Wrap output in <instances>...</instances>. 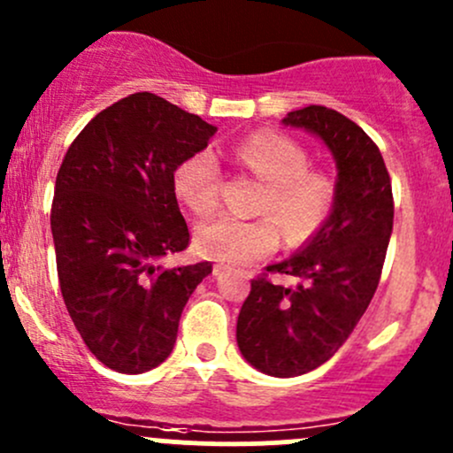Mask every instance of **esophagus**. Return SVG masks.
I'll use <instances>...</instances> for the list:
<instances>
[{"label":"esophagus","instance_id":"obj_1","mask_svg":"<svg viewBox=\"0 0 453 453\" xmlns=\"http://www.w3.org/2000/svg\"><path fill=\"white\" fill-rule=\"evenodd\" d=\"M227 269H230L227 265H214V276H221V273L227 272Z\"/></svg>","mask_w":453,"mask_h":453}]
</instances>
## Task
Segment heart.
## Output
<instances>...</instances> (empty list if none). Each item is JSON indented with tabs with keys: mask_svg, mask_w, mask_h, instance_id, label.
I'll return each mask as SVG.
<instances>
[{
	"mask_svg": "<svg viewBox=\"0 0 453 453\" xmlns=\"http://www.w3.org/2000/svg\"><path fill=\"white\" fill-rule=\"evenodd\" d=\"M234 157L267 186L258 212L276 216L291 243L307 241L322 226L333 208L335 188L326 175L309 171L303 146L285 135L254 134L236 146ZM173 188L195 214L212 212L219 201L217 157L210 150L188 155L173 173ZM275 219L241 221L226 214L208 219L195 227V250L223 263H252L280 245V224Z\"/></svg>",
	"mask_w": 453,
	"mask_h": 453,
	"instance_id": "heart-1",
	"label": "heart"
}]
</instances>
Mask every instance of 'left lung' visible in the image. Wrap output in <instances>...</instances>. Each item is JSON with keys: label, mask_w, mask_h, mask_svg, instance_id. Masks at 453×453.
I'll return each instance as SVG.
<instances>
[{"label": "left lung", "mask_w": 453, "mask_h": 453, "mask_svg": "<svg viewBox=\"0 0 453 453\" xmlns=\"http://www.w3.org/2000/svg\"><path fill=\"white\" fill-rule=\"evenodd\" d=\"M282 125L311 134L331 150L337 180L326 221L298 254L267 272L298 285L252 280L236 319V342L248 364L272 377L311 372L337 353L377 291L392 234V184L377 144L335 109H296Z\"/></svg>", "instance_id": "8db88e82"}]
</instances>
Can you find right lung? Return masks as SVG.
I'll list each match as a JSON object with an SVG mask.
<instances>
[{
	"instance_id": "obj_1",
	"label": "right lung",
	"mask_w": 453,
	"mask_h": 453,
	"mask_svg": "<svg viewBox=\"0 0 453 453\" xmlns=\"http://www.w3.org/2000/svg\"><path fill=\"white\" fill-rule=\"evenodd\" d=\"M217 127L149 91L103 109L67 149L52 226L61 294L76 331L104 366L157 368L210 263L166 267L190 234L173 173Z\"/></svg>"
}]
</instances>
